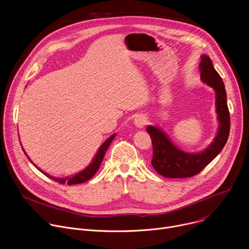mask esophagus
<instances>
[{
  "instance_id": "1",
  "label": "esophagus",
  "mask_w": 249,
  "mask_h": 249,
  "mask_svg": "<svg viewBox=\"0 0 249 249\" xmlns=\"http://www.w3.org/2000/svg\"><path fill=\"white\" fill-rule=\"evenodd\" d=\"M134 123L138 128H143L145 125H147L148 123V118L143 115V114H139L135 117L134 119Z\"/></svg>"
}]
</instances>
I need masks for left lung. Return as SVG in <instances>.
Returning <instances> with one entry per match:
<instances>
[{"mask_svg":"<svg viewBox=\"0 0 249 249\" xmlns=\"http://www.w3.org/2000/svg\"><path fill=\"white\" fill-rule=\"evenodd\" d=\"M201 80L216 90V106L219 131L214 142L199 154H188L177 149L158 127L149 126L153 144L152 165L158 173L168 178H184L198 174L214 160L225 147L231 129V117L227 103L225 84L209 56H201Z\"/></svg>","mask_w":249,"mask_h":249,"instance_id":"left-lung-1","label":"left lung"}]
</instances>
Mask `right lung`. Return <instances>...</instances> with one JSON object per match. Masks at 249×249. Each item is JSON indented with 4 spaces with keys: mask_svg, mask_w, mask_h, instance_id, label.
I'll list each match as a JSON object with an SVG mask.
<instances>
[{
    "mask_svg": "<svg viewBox=\"0 0 249 249\" xmlns=\"http://www.w3.org/2000/svg\"><path fill=\"white\" fill-rule=\"evenodd\" d=\"M115 135H116V134L112 135L110 138H108L107 140H106V141L104 142V143L101 145V147L99 148V150H98L96 156L94 157L92 162H91L86 169H84L83 171L79 172L78 174H76V175L73 176V177H69V178H57V177H53V176H51V175H49V174L43 172V171L40 170L36 165H34V164L32 163V161L29 160V158L26 156V154H25V153H24V154H25V156L27 157V159L31 161V163H32L35 167H37L38 170L42 171L46 176H48L50 179H52V180H54V181H56V182H58V183H61V184H65V183H67L68 185L79 184V183H83V182H86V181L89 180V179L91 178V177L95 174V172L97 171V169H98L99 166H100V163L102 162V160H103V158H104V155H105L106 151H107V149L109 148V146H110V144H111V142H112L113 139L115 138ZM23 152H24V151H23Z\"/></svg>",
    "mask_w": 249,
    "mask_h": 249,
    "instance_id": "right-lung-1",
    "label": "right lung"
}]
</instances>
